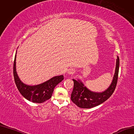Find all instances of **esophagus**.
<instances>
[{"mask_svg":"<svg viewBox=\"0 0 134 134\" xmlns=\"http://www.w3.org/2000/svg\"><path fill=\"white\" fill-rule=\"evenodd\" d=\"M67 73L70 75H72L75 73V70L73 69H69L67 70Z\"/></svg>","mask_w":134,"mask_h":134,"instance_id":"1","label":"esophagus"}]
</instances>
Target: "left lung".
<instances>
[{"label":"left lung","mask_w":134,"mask_h":134,"mask_svg":"<svg viewBox=\"0 0 134 134\" xmlns=\"http://www.w3.org/2000/svg\"><path fill=\"white\" fill-rule=\"evenodd\" d=\"M119 58L117 57L116 66L112 81L108 88L102 92L91 91L85 86L80 79H74V88L71 94V100L78 107L83 109H90L102 104L111 96L117 84Z\"/></svg>","instance_id":"1"}]
</instances>
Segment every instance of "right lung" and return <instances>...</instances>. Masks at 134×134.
<instances>
[{
    "label": "right lung",
    "instance_id": "right-lung-1",
    "mask_svg": "<svg viewBox=\"0 0 134 134\" xmlns=\"http://www.w3.org/2000/svg\"><path fill=\"white\" fill-rule=\"evenodd\" d=\"M16 52L13 73L15 84L20 94L27 100L35 103H42L52 97L55 87L64 80L63 75L55 76L41 84L29 85L24 84L18 76L16 69Z\"/></svg>",
    "mask_w": 134,
    "mask_h": 134
}]
</instances>
